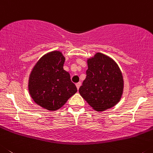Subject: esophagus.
Masks as SVG:
<instances>
[{
    "mask_svg": "<svg viewBox=\"0 0 153 153\" xmlns=\"http://www.w3.org/2000/svg\"><path fill=\"white\" fill-rule=\"evenodd\" d=\"M81 85H82V84H81V82H78V83H77L76 84V87H77V89H79V88H80V86H81Z\"/></svg>",
    "mask_w": 153,
    "mask_h": 153,
    "instance_id": "1",
    "label": "esophagus"
}]
</instances>
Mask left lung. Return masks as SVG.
Masks as SVG:
<instances>
[{
	"label": "left lung",
	"mask_w": 153,
	"mask_h": 153,
	"mask_svg": "<svg viewBox=\"0 0 153 153\" xmlns=\"http://www.w3.org/2000/svg\"><path fill=\"white\" fill-rule=\"evenodd\" d=\"M86 75L79 93L94 110L104 111L119 102L123 90V75L111 58L96 53L88 59Z\"/></svg>",
	"instance_id": "left-lung-1"
}]
</instances>
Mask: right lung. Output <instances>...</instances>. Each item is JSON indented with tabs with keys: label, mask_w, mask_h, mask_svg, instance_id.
<instances>
[{
	"label": "right lung",
	"mask_w": 153,
	"mask_h": 153,
	"mask_svg": "<svg viewBox=\"0 0 153 153\" xmlns=\"http://www.w3.org/2000/svg\"><path fill=\"white\" fill-rule=\"evenodd\" d=\"M65 60L61 52H51L37 62L30 73V96L38 105L49 111L61 108L77 92L69 73L63 69Z\"/></svg>",
	"instance_id": "1"
}]
</instances>
